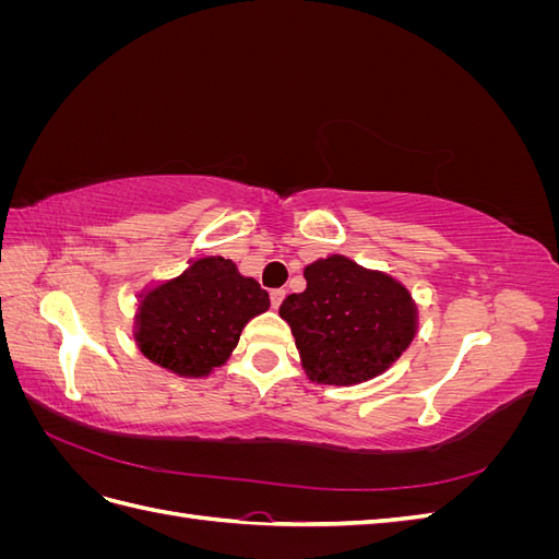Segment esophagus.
<instances>
[{
    "label": "esophagus",
    "instance_id": "obj_1",
    "mask_svg": "<svg viewBox=\"0 0 559 559\" xmlns=\"http://www.w3.org/2000/svg\"><path fill=\"white\" fill-rule=\"evenodd\" d=\"M284 296H286V292H284V289H273V292H270V306H273V308L277 310V308L282 306Z\"/></svg>",
    "mask_w": 559,
    "mask_h": 559
}]
</instances>
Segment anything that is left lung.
<instances>
[{"instance_id":"obj_1","label":"left lung","mask_w":559,"mask_h":559,"mask_svg":"<svg viewBox=\"0 0 559 559\" xmlns=\"http://www.w3.org/2000/svg\"><path fill=\"white\" fill-rule=\"evenodd\" d=\"M302 275L306 292L286 296L280 317L292 326L312 382L349 386L373 380L411 347L417 306L399 280L343 253L306 265Z\"/></svg>"}]
</instances>
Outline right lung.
<instances>
[{
	"label": "right lung",
	"instance_id": "add662e5",
	"mask_svg": "<svg viewBox=\"0 0 559 559\" xmlns=\"http://www.w3.org/2000/svg\"><path fill=\"white\" fill-rule=\"evenodd\" d=\"M267 308V292L230 259L202 257L140 294L132 335L156 366L181 378H207L228 361L247 321Z\"/></svg>",
	"mask_w": 559,
	"mask_h": 559
}]
</instances>
